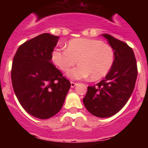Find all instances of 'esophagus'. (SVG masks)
Segmentation results:
<instances>
[{"mask_svg": "<svg viewBox=\"0 0 148 148\" xmlns=\"http://www.w3.org/2000/svg\"><path fill=\"white\" fill-rule=\"evenodd\" d=\"M77 84L75 83V82H73V81H71V88H74V87H75Z\"/></svg>", "mask_w": 148, "mask_h": 148, "instance_id": "esophagus-1", "label": "esophagus"}]
</instances>
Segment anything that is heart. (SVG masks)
Wrapping results in <instances>:
<instances>
[{
    "label": "heart",
    "mask_w": 148,
    "mask_h": 148,
    "mask_svg": "<svg viewBox=\"0 0 148 148\" xmlns=\"http://www.w3.org/2000/svg\"><path fill=\"white\" fill-rule=\"evenodd\" d=\"M51 60L62 71L71 69L67 76L74 80L88 77L100 80L107 75L114 61V52L110 45L90 38H75L69 40L67 49H56L51 53Z\"/></svg>",
    "instance_id": "b5f03b06"
}]
</instances>
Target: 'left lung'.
I'll return each instance as SVG.
<instances>
[{"label": "left lung", "mask_w": 148, "mask_h": 148, "mask_svg": "<svg viewBox=\"0 0 148 148\" xmlns=\"http://www.w3.org/2000/svg\"><path fill=\"white\" fill-rule=\"evenodd\" d=\"M114 52V61L104 79L88 86L84 97L87 110L98 117H111L124 108L135 86L138 67L134 53L126 43L113 36L102 34Z\"/></svg>", "instance_id": "8db88e82"}]
</instances>
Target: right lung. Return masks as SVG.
I'll use <instances>...</instances> for the list:
<instances>
[{
    "mask_svg": "<svg viewBox=\"0 0 148 148\" xmlns=\"http://www.w3.org/2000/svg\"><path fill=\"white\" fill-rule=\"evenodd\" d=\"M59 37L45 33L22 44L13 59L11 81L27 112L47 119L60 111L71 82L51 62Z\"/></svg>",
    "mask_w": 148,
    "mask_h": 148,
    "instance_id": "add662e5",
    "label": "right lung"
}]
</instances>
